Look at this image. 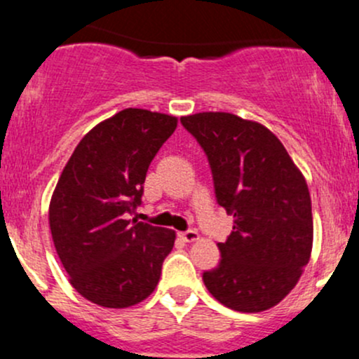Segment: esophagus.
Instances as JSON below:
<instances>
[{
  "label": "esophagus",
  "mask_w": 359,
  "mask_h": 359,
  "mask_svg": "<svg viewBox=\"0 0 359 359\" xmlns=\"http://www.w3.org/2000/svg\"><path fill=\"white\" fill-rule=\"evenodd\" d=\"M179 236L182 238V240L186 241V243H193V241L200 240V234H198V231H194V229H187V231H182V233H180Z\"/></svg>",
  "instance_id": "34e87169"
}]
</instances>
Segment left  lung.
Wrapping results in <instances>:
<instances>
[{
    "label": "left lung",
    "mask_w": 359,
    "mask_h": 359,
    "mask_svg": "<svg viewBox=\"0 0 359 359\" xmlns=\"http://www.w3.org/2000/svg\"><path fill=\"white\" fill-rule=\"evenodd\" d=\"M212 170L215 198L234 226L220 262L203 273L208 292L234 311L260 313L297 285L313 248L311 196L283 144L229 112L180 118Z\"/></svg>",
    "instance_id": "8db88e82"
}]
</instances>
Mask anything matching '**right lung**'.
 Returning <instances> with one entry per match:
<instances>
[{"label":"right lung","instance_id":"1","mask_svg":"<svg viewBox=\"0 0 359 359\" xmlns=\"http://www.w3.org/2000/svg\"><path fill=\"white\" fill-rule=\"evenodd\" d=\"M177 118L123 109L76 146L50 203L53 245L71 285L104 307L142 302L156 288L175 233L128 220L142 203L147 168Z\"/></svg>","mask_w":359,"mask_h":359}]
</instances>
